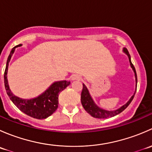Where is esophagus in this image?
Segmentation results:
<instances>
[{"instance_id":"1","label":"esophagus","mask_w":152,"mask_h":152,"mask_svg":"<svg viewBox=\"0 0 152 152\" xmlns=\"http://www.w3.org/2000/svg\"><path fill=\"white\" fill-rule=\"evenodd\" d=\"M79 79H80V76L78 75H73L72 76V80H79Z\"/></svg>"}]
</instances>
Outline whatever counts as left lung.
<instances>
[{"label":"left lung","instance_id":"1","mask_svg":"<svg viewBox=\"0 0 152 152\" xmlns=\"http://www.w3.org/2000/svg\"><path fill=\"white\" fill-rule=\"evenodd\" d=\"M124 52L128 56L129 60L130 65L131 67L132 68V70H134V76H135V81H136V87H137V73H136L135 68H134V65L131 62V57H130V54L129 53L128 50L126 48H124ZM136 92V91H135ZM135 94V93H134ZM134 94L131 97V99H129L128 102H127L126 104L122 106L121 107H120L118 110H114V111H107V110H104V109L100 108V107H98L97 105L95 104V102H93V99H92L91 96H90V93H89L88 90H87V87L83 84V89H82V94H81V102H82V104L83 106L84 109L87 112V113L90 115L91 116H93V118H108L113 117V116H115L117 115H118L119 113H121V112H123L129 105L131 103L132 99H134Z\"/></svg>","mask_w":152,"mask_h":152}]
</instances>
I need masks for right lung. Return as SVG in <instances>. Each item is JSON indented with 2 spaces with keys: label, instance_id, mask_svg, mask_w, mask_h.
<instances>
[{
  "label": "right lung",
  "instance_id": "right-lung-1",
  "mask_svg": "<svg viewBox=\"0 0 152 152\" xmlns=\"http://www.w3.org/2000/svg\"><path fill=\"white\" fill-rule=\"evenodd\" d=\"M21 44L14 47L8 56L4 72V85L7 90V93L13 104L19 109L20 111L31 116L34 118L45 119L51 115L58 108V97L60 92L65 90L70 84L68 81H60L52 84L43 93L38 97L32 99H22L15 96L11 92L7 81V70H8L9 62L11 57L15 52V48L21 46Z\"/></svg>",
  "mask_w": 152,
  "mask_h": 152
}]
</instances>
